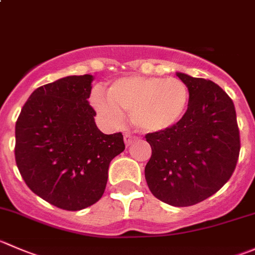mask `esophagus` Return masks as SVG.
Masks as SVG:
<instances>
[{"label": "esophagus", "mask_w": 255, "mask_h": 255, "mask_svg": "<svg viewBox=\"0 0 255 255\" xmlns=\"http://www.w3.org/2000/svg\"><path fill=\"white\" fill-rule=\"evenodd\" d=\"M135 140L134 135H132L130 133H126L125 134V143L126 145H130Z\"/></svg>", "instance_id": "obj_1"}]
</instances>
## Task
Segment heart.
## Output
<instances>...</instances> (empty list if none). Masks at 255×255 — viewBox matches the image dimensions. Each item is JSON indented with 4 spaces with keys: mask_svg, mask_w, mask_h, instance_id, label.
Returning a JSON list of instances; mask_svg holds the SVG:
<instances>
[{
    "mask_svg": "<svg viewBox=\"0 0 255 255\" xmlns=\"http://www.w3.org/2000/svg\"><path fill=\"white\" fill-rule=\"evenodd\" d=\"M189 91L178 78L129 76L115 81L107 97L100 92L92 96V105L112 125H118L123 112L130 113L133 125L145 133L169 129L187 111Z\"/></svg>",
    "mask_w": 255,
    "mask_h": 255,
    "instance_id": "1",
    "label": "heart"
}]
</instances>
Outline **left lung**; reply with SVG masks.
<instances>
[{
  "mask_svg": "<svg viewBox=\"0 0 255 255\" xmlns=\"http://www.w3.org/2000/svg\"><path fill=\"white\" fill-rule=\"evenodd\" d=\"M189 91L188 110L169 129L148 133L144 169L153 196L189 207L217 193L236 169L241 137L233 101L214 82L177 73Z\"/></svg>",
  "mask_w": 255,
  "mask_h": 255,
  "instance_id": "obj_1",
  "label": "left lung"
}]
</instances>
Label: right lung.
<instances>
[{"label":"right lung","mask_w":255,"mask_h":255,"mask_svg":"<svg viewBox=\"0 0 255 255\" xmlns=\"http://www.w3.org/2000/svg\"><path fill=\"white\" fill-rule=\"evenodd\" d=\"M93 77L68 76L33 91L16 122L14 158L27 187L54 207L81 211L101 199L108 167L125 150L88 103Z\"/></svg>","instance_id":"obj_1"}]
</instances>
